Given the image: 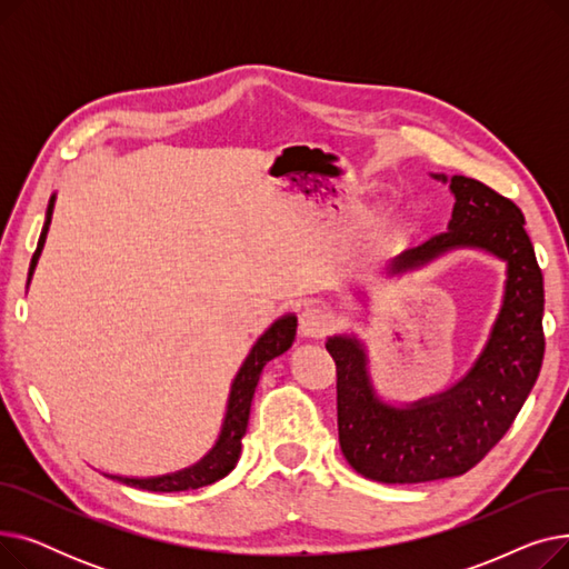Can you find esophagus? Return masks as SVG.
Masks as SVG:
<instances>
[{"instance_id":"34e87169","label":"esophagus","mask_w":569,"mask_h":569,"mask_svg":"<svg viewBox=\"0 0 569 569\" xmlns=\"http://www.w3.org/2000/svg\"><path fill=\"white\" fill-rule=\"evenodd\" d=\"M335 330V318L320 307H307L300 313V332L307 339H322Z\"/></svg>"}]
</instances>
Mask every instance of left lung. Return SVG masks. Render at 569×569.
<instances>
[{
    "instance_id": "1",
    "label": "left lung",
    "mask_w": 569,
    "mask_h": 569,
    "mask_svg": "<svg viewBox=\"0 0 569 569\" xmlns=\"http://www.w3.org/2000/svg\"><path fill=\"white\" fill-rule=\"evenodd\" d=\"M450 189L457 198L450 228L395 258L390 274L457 247L507 260L502 309L470 373L438 397L395 408L373 395L360 343L327 341L337 365L341 452L357 472L385 485L442 480L480 463L512 427L545 360V281L521 209L472 177L455 174Z\"/></svg>"
}]
</instances>
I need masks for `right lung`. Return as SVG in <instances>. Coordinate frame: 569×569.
Listing matches in <instances>:
<instances>
[{
	"mask_svg": "<svg viewBox=\"0 0 569 569\" xmlns=\"http://www.w3.org/2000/svg\"><path fill=\"white\" fill-rule=\"evenodd\" d=\"M52 202L54 198H50L48 212H46V226L41 230L39 237V247L32 256V264H29V277H32L37 260L41 256V249L46 244V234H48V226L52 219ZM295 332H297V318L295 316H286L281 320H277L269 330L258 339V343L253 346V350L249 352L247 362L239 369L232 390H230V401H228V412H226V422L221 429V436L214 445V450L209 452L200 463L179 470L172 475H163V477H147V480H133V477H117V475H108L110 480H119L129 487L136 489H147V491H157V493H174V491H191V489H200L212 485L221 477H226L237 459L239 452H242V438L247 433V425H249V410H251V399L256 392V385L260 378L262 367L279 357L281 352H286L292 341H295Z\"/></svg>",
	"mask_w": 569,
	"mask_h": 569,
	"instance_id": "right-lung-1",
	"label": "right lung"
}]
</instances>
